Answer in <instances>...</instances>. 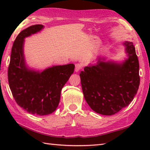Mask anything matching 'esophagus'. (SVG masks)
Segmentation results:
<instances>
[{
	"mask_svg": "<svg viewBox=\"0 0 150 150\" xmlns=\"http://www.w3.org/2000/svg\"><path fill=\"white\" fill-rule=\"evenodd\" d=\"M82 68V66L80 64H75V71L76 72H78L80 71V69Z\"/></svg>",
	"mask_w": 150,
	"mask_h": 150,
	"instance_id": "34e87169",
	"label": "esophagus"
}]
</instances>
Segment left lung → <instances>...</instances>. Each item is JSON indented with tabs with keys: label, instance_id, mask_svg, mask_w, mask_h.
I'll use <instances>...</instances> for the list:
<instances>
[{
	"label": "left lung",
	"instance_id": "obj_1",
	"mask_svg": "<svg viewBox=\"0 0 150 150\" xmlns=\"http://www.w3.org/2000/svg\"><path fill=\"white\" fill-rule=\"evenodd\" d=\"M128 58L122 63L101 61L80 73L86 101L95 112L111 115L128 106L140 84L139 63L133 42H125Z\"/></svg>",
	"mask_w": 150,
	"mask_h": 150
}]
</instances>
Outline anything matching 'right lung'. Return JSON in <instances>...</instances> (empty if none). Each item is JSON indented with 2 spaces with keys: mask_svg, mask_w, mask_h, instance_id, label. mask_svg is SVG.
Listing matches in <instances>:
<instances>
[{
  "mask_svg": "<svg viewBox=\"0 0 150 150\" xmlns=\"http://www.w3.org/2000/svg\"><path fill=\"white\" fill-rule=\"evenodd\" d=\"M43 28L42 24L33 25L18 35L12 46L8 72L9 88L16 103L27 112L38 115H46L56 110L62 88L75 69L73 64L53 66L42 72L27 68L24 39Z\"/></svg>",
  "mask_w": 150,
  "mask_h": 150,
  "instance_id": "1",
  "label": "right lung"
}]
</instances>
